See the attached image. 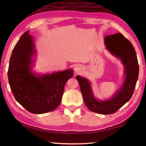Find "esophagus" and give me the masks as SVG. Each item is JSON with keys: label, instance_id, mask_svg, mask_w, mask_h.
<instances>
[{"label": "esophagus", "instance_id": "34e87169", "mask_svg": "<svg viewBox=\"0 0 146 146\" xmlns=\"http://www.w3.org/2000/svg\"><path fill=\"white\" fill-rule=\"evenodd\" d=\"M74 70H75V72L77 73H80L82 70V66L80 65V64H77V65L75 66V68H74Z\"/></svg>", "mask_w": 146, "mask_h": 146}]
</instances>
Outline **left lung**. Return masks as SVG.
<instances>
[{"label": "left lung", "instance_id": "obj_1", "mask_svg": "<svg viewBox=\"0 0 146 146\" xmlns=\"http://www.w3.org/2000/svg\"><path fill=\"white\" fill-rule=\"evenodd\" d=\"M106 40L111 41L114 45L109 47ZM105 44L108 50L113 55L120 58L124 66L125 78L119 90L110 100H98L94 97L88 79L78 75L76 78L80 85L84 102L89 110L99 114L109 115L117 112L131 98L138 79L139 66L134 47L120 33L106 36Z\"/></svg>", "mask_w": 146, "mask_h": 146}]
</instances>
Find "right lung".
Here are the masks:
<instances>
[{
    "label": "right lung",
    "instance_id": "right-lung-1",
    "mask_svg": "<svg viewBox=\"0 0 146 146\" xmlns=\"http://www.w3.org/2000/svg\"><path fill=\"white\" fill-rule=\"evenodd\" d=\"M36 51L33 37L26 31L12 51L8 71L10 88L16 100L34 114L52 111L61 102L64 86L73 70L36 75L31 71Z\"/></svg>",
    "mask_w": 146,
    "mask_h": 146
}]
</instances>
